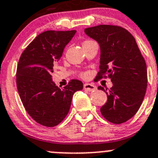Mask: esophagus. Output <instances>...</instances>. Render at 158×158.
I'll return each instance as SVG.
<instances>
[{"instance_id":"obj_1","label":"esophagus","mask_w":158,"mask_h":158,"mask_svg":"<svg viewBox=\"0 0 158 158\" xmlns=\"http://www.w3.org/2000/svg\"><path fill=\"white\" fill-rule=\"evenodd\" d=\"M83 89L87 91H95L97 89V86L89 83H85L83 85Z\"/></svg>"}]
</instances>
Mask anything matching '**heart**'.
Wrapping results in <instances>:
<instances>
[{"mask_svg":"<svg viewBox=\"0 0 158 158\" xmlns=\"http://www.w3.org/2000/svg\"><path fill=\"white\" fill-rule=\"evenodd\" d=\"M90 42H92V40H86V41H84L83 44H82V46L85 45V44H89V43H90ZM82 77H86V73H82Z\"/></svg>","mask_w":158,"mask_h":158,"instance_id":"obj_1","label":"heart"}]
</instances>
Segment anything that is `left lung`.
<instances>
[{
  "mask_svg": "<svg viewBox=\"0 0 158 158\" xmlns=\"http://www.w3.org/2000/svg\"><path fill=\"white\" fill-rule=\"evenodd\" d=\"M85 32L101 48L100 71L96 79L108 77L113 83L108 91L98 86L107 97L101 108V114L111 123H124L135 115L145 97V60L134 36L121 26L99 25L86 28Z\"/></svg>",
  "mask_w": 158,
  "mask_h": 158,
  "instance_id": "8db88e82",
  "label": "left lung"
}]
</instances>
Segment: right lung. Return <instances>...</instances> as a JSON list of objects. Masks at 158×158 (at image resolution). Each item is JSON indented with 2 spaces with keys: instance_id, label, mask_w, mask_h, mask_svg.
I'll return each instance as SVG.
<instances>
[{
  "instance_id": "1",
  "label": "right lung",
  "mask_w": 158,
  "mask_h": 158,
  "mask_svg": "<svg viewBox=\"0 0 158 158\" xmlns=\"http://www.w3.org/2000/svg\"><path fill=\"white\" fill-rule=\"evenodd\" d=\"M76 32L45 31L28 45L19 58L16 72L19 97L30 117L44 126L61 123L69 113L74 93L83 88L81 81L72 79L60 89L51 75L54 64Z\"/></svg>"
}]
</instances>
